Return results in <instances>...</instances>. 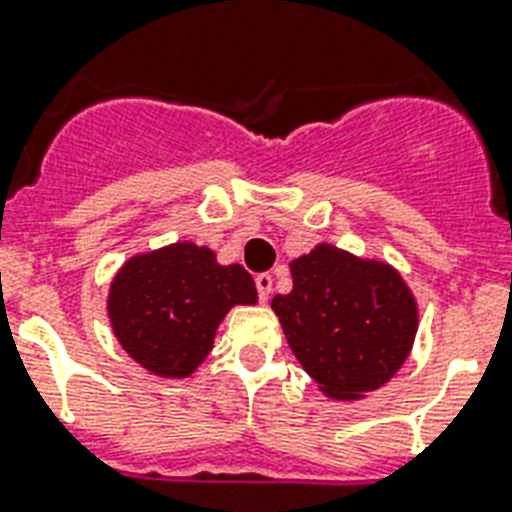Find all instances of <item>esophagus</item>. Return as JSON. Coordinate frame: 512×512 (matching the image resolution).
Wrapping results in <instances>:
<instances>
[{"label": "esophagus", "instance_id": "1", "mask_svg": "<svg viewBox=\"0 0 512 512\" xmlns=\"http://www.w3.org/2000/svg\"><path fill=\"white\" fill-rule=\"evenodd\" d=\"M255 286H257V294H260V299H263V302H268L270 289H273V276H270V273H260V276H255Z\"/></svg>", "mask_w": 512, "mask_h": 512}]
</instances>
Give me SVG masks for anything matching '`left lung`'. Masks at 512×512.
<instances>
[{"label": "left lung", "mask_w": 512, "mask_h": 512, "mask_svg": "<svg viewBox=\"0 0 512 512\" xmlns=\"http://www.w3.org/2000/svg\"><path fill=\"white\" fill-rule=\"evenodd\" d=\"M289 268L294 289L276 294L270 307L328 400H365L392 381L418 334V299L400 270L331 242L315 244Z\"/></svg>", "instance_id": "obj_1"}]
</instances>
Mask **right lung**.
<instances>
[{
	"mask_svg": "<svg viewBox=\"0 0 512 512\" xmlns=\"http://www.w3.org/2000/svg\"><path fill=\"white\" fill-rule=\"evenodd\" d=\"M255 302V281L242 265H220L205 244L173 242L120 265L107 292V318L144 371L189 378L213 350L228 310Z\"/></svg>",
	"mask_w": 512,
	"mask_h": 512,
	"instance_id": "add662e5",
	"label": "right lung"
}]
</instances>
